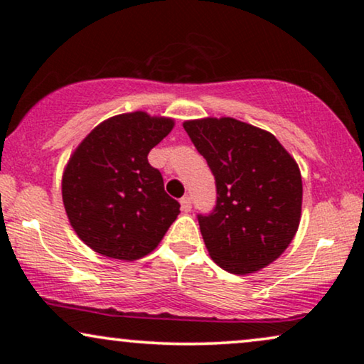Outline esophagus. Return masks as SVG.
I'll use <instances>...</instances> for the list:
<instances>
[{"label":"esophagus","instance_id":"34e87169","mask_svg":"<svg viewBox=\"0 0 364 364\" xmlns=\"http://www.w3.org/2000/svg\"><path fill=\"white\" fill-rule=\"evenodd\" d=\"M181 207H182L183 212H191V208H192V198L188 197V196L182 197V198H181Z\"/></svg>","mask_w":364,"mask_h":364}]
</instances>
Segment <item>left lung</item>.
I'll use <instances>...</instances> for the list:
<instances>
[{
    "instance_id": "obj_1",
    "label": "left lung",
    "mask_w": 364,
    "mask_h": 364,
    "mask_svg": "<svg viewBox=\"0 0 364 364\" xmlns=\"http://www.w3.org/2000/svg\"><path fill=\"white\" fill-rule=\"evenodd\" d=\"M215 177L217 203L198 225L212 260L247 275L275 262L300 225L301 173L273 134L233 117L186 121Z\"/></svg>"
}]
</instances>
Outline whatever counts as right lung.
Returning <instances> with one entry per match:
<instances>
[{"label":"right lung","instance_id":"1","mask_svg":"<svg viewBox=\"0 0 364 364\" xmlns=\"http://www.w3.org/2000/svg\"><path fill=\"white\" fill-rule=\"evenodd\" d=\"M173 127V119L136 111L94 127L63 173V202L77 237L94 252L137 260L156 248L181 213L164 191L149 152Z\"/></svg>","mask_w":364,"mask_h":364}]
</instances>
